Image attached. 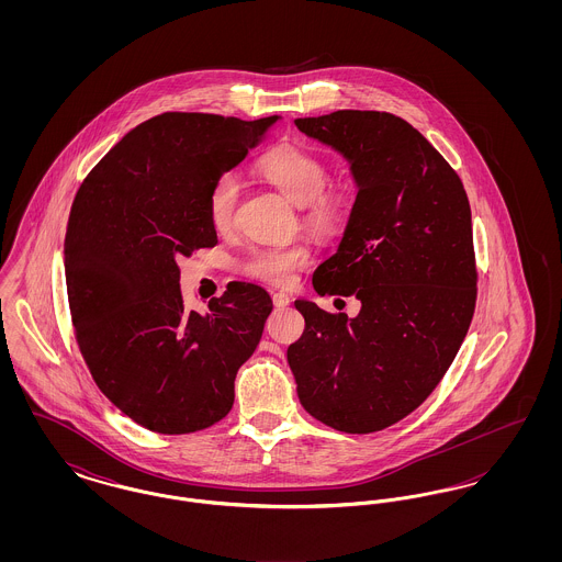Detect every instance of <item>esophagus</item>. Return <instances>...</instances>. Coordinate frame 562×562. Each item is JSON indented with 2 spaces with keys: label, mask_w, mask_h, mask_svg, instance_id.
Listing matches in <instances>:
<instances>
[{
  "label": "esophagus",
  "mask_w": 562,
  "mask_h": 562,
  "mask_svg": "<svg viewBox=\"0 0 562 562\" xmlns=\"http://www.w3.org/2000/svg\"><path fill=\"white\" fill-rule=\"evenodd\" d=\"M271 301H273V305H276V307H286V305L291 303V296L286 293H273Z\"/></svg>",
  "instance_id": "34e87169"
}]
</instances>
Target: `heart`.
I'll list each match as a JSON object with an SVG mask.
<instances>
[{
	"label": "heart",
	"instance_id": "1",
	"mask_svg": "<svg viewBox=\"0 0 562 562\" xmlns=\"http://www.w3.org/2000/svg\"><path fill=\"white\" fill-rule=\"evenodd\" d=\"M255 175L291 204L301 206L303 227L321 238L339 236L356 206V188L348 179H328V161L318 154L280 145L255 164ZM240 186L234 175H221L209 189L206 214L214 232L225 234L234 227ZM312 263V248L303 241L284 246H257L240 261L244 276L271 286H286L299 269Z\"/></svg>",
	"mask_w": 562,
	"mask_h": 562
}]
</instances>
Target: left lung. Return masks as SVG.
Returning a JSON list of instances; mask_svg holds the SVG:
<instances>
[{"label":"left lung","mask_w":562,"mask_h":562,"mask_svg":"<svg viewBox=\"0 0 562 562\" xmlns=\"http://www.w3.org/2000/svg\"><path fill=\"white\" fill-rule=\"evenodd\" d=\"M294 126L351 164L356 206L312 282L318 294L356 296L360 312L294 301L305 330L289 364L314 419L371 434L426 401L465 339L479 293L472 211L451 164L394 113L341 109Z\"/></svg>","instance_id":"left-lung-1"}]
</instances>
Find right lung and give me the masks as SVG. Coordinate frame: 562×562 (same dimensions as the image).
<instances>
[{
    "label": "right lung",
    "mask_w": 562,
    "mask_h": 562,
    "mask_svg": "<svg viewBox=\"0 0 562 562\" xmlns=\"http://www.w3.org/2000/svg\"><path fill=\"white\" fill-rule=\"evenodd\" d=\"M276 120L161 113L126 134L76 193L65 234L76 341L99 390L143 428L191 434L234 406L271 299L232 282L206 316L188 312L177 261L216 244L209 189Z\"/></svg>",
    "instance_id": "right-lung-1"
}]
</instances>
